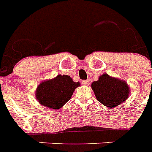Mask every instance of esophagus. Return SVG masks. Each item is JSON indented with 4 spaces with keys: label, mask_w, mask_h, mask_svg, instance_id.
Instances as JSON below:
<instances>
[{
    "label": "esophagus",
    "mask_w": 152,
    "mask_h": 152,
    "mask_svg": "<svg viewBox=\"0 0 152 152\" xmlns=\"http://www.w3.org/2000/svg\"><path fill=\"white\" fill-rule=\"evenodd\" d=\"M89 83H90V80H83V81H82V84L84 85V86H88Z\"/></svg>",
    "instance_id": "34e87169"
}]
</instances>
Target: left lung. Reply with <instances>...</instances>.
I'll list each match as a JSON object with an SVG mask.
<instances>
[{"label": "left lung", "instance_id": "obj_1", "mask_svg": "<svg viewBox=\"0 0 152 152\" xmlns=\"http://www.w3.org/2000/svg\"><path fill=\"white\" fill-rule=\"evenodd\" d=\"M91 87L97 101L109 108L123 104L129 95L127 83L111 77L107 73L100 76L98 80L92 83Z\"/></svg>", "mask_w": 152, "mask_h": 152}]
</instances>
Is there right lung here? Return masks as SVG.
<instances>
[{"label": "right lung", "instance_id": "add662e5", "mask_svg": "<svg viewBox=\"0 0 152 152\" xmlns=\"http://www.w3.org/2000/svg\"><path fill=\"white\" fill-rule=\"evenodd\" d=\"M80 85L67 75H58L54 79L41 82L36 91V98L40 104L52 109L61 108Z\"/></svg>", "mask_w": 152, "mask_h": 152}]
</instances>
